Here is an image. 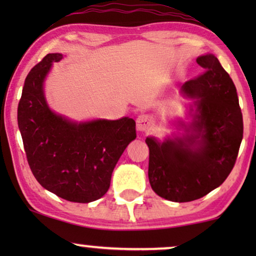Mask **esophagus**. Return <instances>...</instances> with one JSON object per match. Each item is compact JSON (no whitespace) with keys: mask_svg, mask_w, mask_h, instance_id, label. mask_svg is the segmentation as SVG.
Here are the masks:
<instances>
[{"mask_svg":"<svg viewBox=\"0 0 256 256\" xmlns=\"http://www.w3.org/2000/svg\"><path fill=\"white\" fill-rule=\"evenodd\" d=\"M136 124H138V129L140 132H146L152 126V120L146 114H141L138 115V120H136Z\"/></svg>","mask_w":256,"mask_h":256,"instance_id":"1","label":"esophagus"}]
</instances>
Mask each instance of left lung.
<instances>
[{
	"mask_svg": "<svg viewBox=\"0 0 256 256\" xmlns=\"http://www.w3.org/2000/svg\"><path fill=\"white\" fill-rule=\"evenodd\" d=\"M197 64L205 71L183 86V92L196 99L190 134L163 143L146 140L150 185L171 202L196 200L220 186L242 141V113L233 80L213 54L198 57Z\"/></svg>",
	"mask_w": 256,
	"mask_h": 256,
	"instance_id": "left-lung-1",
	"label": "left lung"
}]
</instances>
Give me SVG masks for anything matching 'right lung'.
I'll list each match as a JSON object with an SVG mask.
<instances>
[{
    "label": "right lung",
    "instance_id": "right-lung-1",
    "mask_svg": "<svg viewBox=\"0 0 256 256\" xmlns=\"http://www.w3.org/2000/svg\"><path fill=\"white\" fill-rule=\"evenodd\" d=\"M62 58L48 54L26 76L17 121L38 183L68 202H90L110 188L118 158L136 138V124L129 118L73 124L51 112L43 82L52 62Z\"/></svg>",
    "mask_w": 256,
    "mask_h": 256
}]
</instances>
